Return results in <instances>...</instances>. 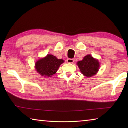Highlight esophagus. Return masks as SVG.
<instances>
[{
  "label": "esophagus",
  "mask_w": 128,
  "mask_h": 128,
  "mask_svg": "<svg viewBox=\"0 0 128 128\" xmlns=\"http://www.w3.org/2000/svg\"><path fill=\"white\" fill-rule=\"evenodd\" d=\"M66 61H67V62H68V63H73V62H74V59H70V58H68V59H67Z\"/></svg>",
  "instance_id": "1"
}]
</instances>
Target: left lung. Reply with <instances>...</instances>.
Masks as SVG:
<instances>
[{
	"mask_svg": "<svg viewBox=\"0 0 128 128\" xmlns=\"http://www.w3.org/2000/svg\"><path fill=\"white\" fill-rule=\"evenodd\" d=\"M77 64L81 73L87 77H92L95 75L99 70V62L90 55H86L83 60L78 62Z\"/></svg>",
	"mask_w": 128,
	"mask_h": 128,
	"instance_id": "1",
	"label": "left lung"
}]
</instances>
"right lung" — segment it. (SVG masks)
<instances>
[{
	"instance_id": "add662e5",
	"label": "right lung",
	"mask_w": 128,
	"mask_h": 128,
	"mask_svg": "<svg viewBox=\"0 0 128 128\" xmlns=\"http://www.w3.org/2000/svg\"><path fill=\"white\" fill-rule=\"evenodd\" d=\"M63 62L62 59H58L54 55H47L45 58L38 60L36 62L35 66L36 71L41 76L51 77L55 74Z\"/></svg>"
}]
</instances>
